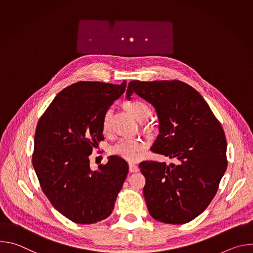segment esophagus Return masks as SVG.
Wrapping results in <instances>:
<instances>
[{"mask_svg":"<svg viewBox=\"0 0 253 253\" xmlns=\"http://www.w3.org/2000/svg\"><path fill=\"white\" fill-rule=\"evenodd\" d=\"M129 171L130 172H138L139 171V167L134 164V163H129Z\"/></svg>","mask_w":253,"mask_h":253,"instance_id":"34e87169","label":"esophagus"}]
</instances>
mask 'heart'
I'll return each instance as SVG.
<instances>
[{"label": "heart", "instance_id": "obj_1", "mask_svg": "<svg viewBox=\"0 0 253 253\" xmlns=\"http://www.w3.org/2000/svg\"><path fill=\"white\" fill-rule=\"evenodd\" d=\"M124 108L129 111L138 121L146 120L151 115V109L149 105L139 99H133L124 103ZM112 116V110L108 109L102 121L103 131L107 132L110 128V120ZM143 148V143L139 139L135 138H122L112 147L113 154L118 155L127 160H135L139 156V152Z\"/></svg>", "mask_w": 253, "mask_h": 253}]
</instances>
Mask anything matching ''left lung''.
Masks as SVG:
<instances>
[{
	"label": "left lung",
	"instance_id": "1",
	"mask_svg": "<svg viewBox=\"0 0 253 253\" xmlns=\"http://www.w3.org/2000/svg\"><path fill=\"white\" fill-rule=\"evenodd\" d=\"M135 93L157 113L159 135L151 150L178 164L143 161V188L152 217L167 224L193 220L217 192L227 167L224 131L203 97L184 82L132 81L127 99Z\"/></svg>",
	"mask_w": 253,
	"mask_h": 253
}]
</instances>
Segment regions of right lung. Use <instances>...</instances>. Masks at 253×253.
<instances>
[{"label": "right lung", "instance_id": "right-lung-1", "mask_svg": "<svg viewBox=\"0 0 253 253\" xmlns=\"http://www.w3.org/2000/svg\"><path fill=\"white\" fill-rule=\"evenodd\" d=\"M121 85L77 82L62 90L40 118L33 166L45 195L65 217L92 224L110 216L128 174L116 155L91 169L89 156L104 140L105 112L125 92Z\"/></svg>", "mask_w": 253, "mask_h": 253}]
</instances>
